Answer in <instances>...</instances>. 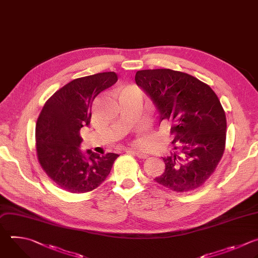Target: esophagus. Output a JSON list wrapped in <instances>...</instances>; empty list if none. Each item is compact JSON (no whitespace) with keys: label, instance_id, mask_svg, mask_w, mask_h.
<instances>
[{"label":"esophagus","instance_id":"1","mask_svg":"<svg viewBox=\"0 0 258 258\" xmlns=\"http://www.w3.org/2000/svg\"><path fill=\"white\" fill-rule=\"evenodd\" d=\"M126 152L131 153V154H134V156L138 157L139 159H145V158H147V154H146L145 152H143V151H140V150H134V149L128 148V149L126 150Z\"/></svg>","mask_w":258,"mask_h":258}]
</instances>
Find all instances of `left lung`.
<instances>
[{"label":"left lung","mask_w":258,"mask_h":258,"mask_svg":"<svg viewBox=\"0 0 258 258\" xmlns=\"http://www.w3.org/2000/svg\"><path fill=\"white\" fill-rule=\"evenodd\" d=\"M135 81L152 100L160 123L171 124L173 151L154 178L177 191L194 190L216 170L225 150L227 121L215 91L197 78L171 69L140 70Z\"/></svg>","instance_id":"obj_1"}]
</instances>
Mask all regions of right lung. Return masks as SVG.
<instances>
[{
    "instance_id": "obj_1",
    "label": "right lung",
    "mask_w": 258,
    "mask_h": 258,
    "mask_svg": "<svg viewBox=\"0 0 258 258\" xmlns=\"http://www.w3.org/2000/svg\"><path fill=\"white\" fill-rule=\"evenodd\" d=\"M117 80L115 72L74 79L50 96L39 114L35 128L38 162L46 175L68 192L84 193L98 187L119 157L80 149V129L90 124L94 98Z\"/></svg>"
}]
</instances>
